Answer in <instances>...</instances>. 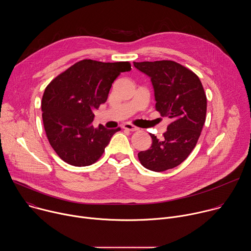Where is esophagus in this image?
I'll list each match as a JSON object with an SVG mask.
<instances>
[{
    "instance_id": "34e87169",
    "label": "esophagus",
    "mask_w": 251,
    "mask_h": 251,
    "mask_svg": "<svg viewBox=\"0 0 251 251\" xmlns=\"http://www.w3.org/2000/svg\"><path fill=\"white\" fill-rule=\"evenodd\" d=\"M123 128L126 129V130H129V131H137V130L139 129L138 127H136V126L130 124V123H125V124L123 125Z\"/></svg>"
}]
</instances>
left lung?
Masks as SVG:
<instances>
[{
	"label": "left lung",
	"mask_w": 251,
	"mask_h": 251,
	"mask_svg": "<svg viewBox=\"0 0 251 251\" xmlns=\"http://www.w3.org/2000/svg\"><path fill=\"white\" fill-rule=\"evenodd\" d=\"M152 81L156 110L172 122L162 139L150 134L152 146L138 153L143 167L154 172L173 169L192 153L206 114V96L199 76L173 60L134 62Z\"/></svg>",
	"instance_id": "obj_1"
}]
</instances>
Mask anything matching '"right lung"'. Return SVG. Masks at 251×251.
I'll return each mask as SVG.
<instances>
[{
  "instance_id": "1",
  "label": "right lung",
  "mask_w": 251,
  "mask_h": 251,
  "mask_svg": "<svg viewBox=\"0 0 251 251\" xmlns=\"http://www.w3.org/2000/svg\"><path fill=\"white\" fill-rule=\"evenodd\" d=\"M131 70L128 61L101 62L83 59L57 75L47 86L42 100L47 137L58 157L69 165L94 164L111 137L120 131L94 128L93 109L106 102L114 80Z\"/></svg>"
}]
</instances>
